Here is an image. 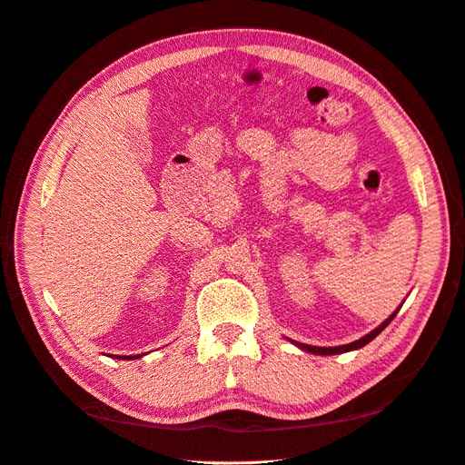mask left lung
I'll list each match as a JSON object with an SVG mask.
<instances>
[{"instance_id":"1","label":"left lung","mask_w":465,"mask_h":465,"mask_svg":"<svg viewBox=\"0 0 465 465\" xmlns=\"http://www.w3.org/2000/svg\"><path fill=\"white\" fill-rule=\"evenodd\" d=\"M401 308V306H400ZM398 308V311H400ZM398 311L393 312V314H390V318H386L382 323H380V326L376 328V330H372L371 333H367V335H362L361 340H357V341H351V343H347V345H337V347H316V345H306V343H299V341H292V340H289L292 345H297L299 349H302V351H306V353H312V355H340V353H349V351H357V349H361V347H364L367 343H371L374 337L382 331L388 323L396 318V314H398Z\"/></svg>"}]
</instances>
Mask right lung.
I'll list each match as a JSON object with an SVG mask.
<instances>
[{
	"label": "right lung",
	"mask_w": 465,
	"mask_h": 465,
	"mask_svg": "<svg viewBox=\"0 0 465 465\" xmlns=\"http://www.w3.org/2000/svg\"><path fill=\"white\" fill-rule=\"evenodd\" d=\"M116 357V355H114ZM112 357V359H114ZM118 359H125V361H132V359H139V355H125V357H118Z\"/></svg>",
	"instance_id": "right-lung-1"
}]
</instances>
